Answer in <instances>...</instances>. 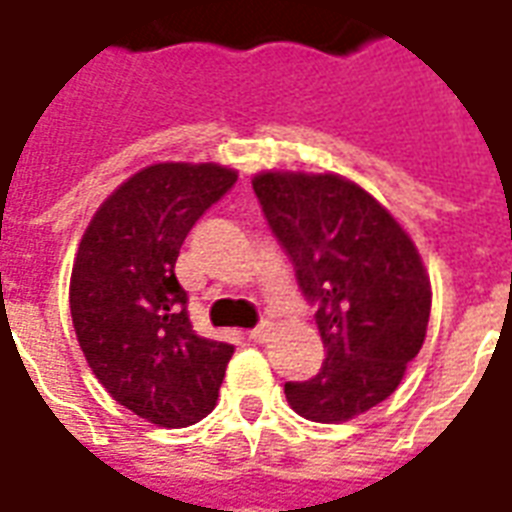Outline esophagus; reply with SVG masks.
I'll return each mask as SVG.
<instances>
[{
  "instance_id": "obj_1",
  "label": "esophagus",
  "mask_w": 512,
  "mask_h": 512,
  "mask_svg": "<svg viewBox=\"0 0 512 512\" xmlns=\"http://www.w3.org/2000/svg\"><path fill=\"white\" fill-rule=\"evenodd\" d=\"M271 332H274V329H271V323H260L257 329L249 332V340H252V343H268Z\"/></svg>"
}]
</instances>
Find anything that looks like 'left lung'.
Returning <instances> with one entry per match:
<instances>
[{
	"mask_svg": "<svg viewBox=\"0 0 512 512\" xmlns=\"http://www.w3.org/2000/svg\"><path fill=\"white\" fill-rule=\"evenodd\" d=\"M271 230L296 268L326 359L288 381L290 408L312 422H348L392 395L425 343L430 277L411 235L354 180L266 169L252 178Z\"/></svg>",
	"mask_w": 512,
	"mask_h": 512,
	"instance_id": "left-lung-1",
	"label": "left lung"
}]
</instances>
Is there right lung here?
<instances>
[{"label": "right lung", "instance_id": "add662e5", "mask_svg": "<svg viewBox=\"0 0 512 512\" xmlns=\"http://www.w3.org/2000/svg\"><path fill=\"white\" fill-rule=\"evenodd\" d=\"M235 180L213 161L139 169L101 202L73 260L71 318L87 365L120 406L158 428L208 417L235 351L191 329L175 277L189 230Z\"/></svg>", "mask_w": 512, "mask_h": 512}]
</instances>
